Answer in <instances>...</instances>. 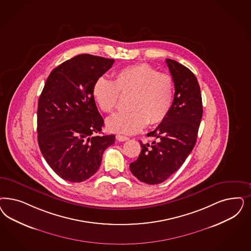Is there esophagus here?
I'll return each instance as SVG.
<instances>
[{"instance_id":"1","label":"esophagus","mask_w":251,"mask_h":251,"mask_svg":"<svg viewBox=\"0 0 251 251\" xmlns=\"http://www.w3.org/2000/svg\"><path fill=\"white\" fill-rule=\"evenodd\" d=\"M116 139L118 141H126V140L129 139V138H127L126 136H122V135H116Z\"/></svg>"}]
</instances>
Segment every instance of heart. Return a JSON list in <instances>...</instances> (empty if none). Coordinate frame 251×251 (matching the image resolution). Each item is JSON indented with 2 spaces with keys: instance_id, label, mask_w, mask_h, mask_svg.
I'll use <instances>...</instances> for the list:
<instances>
[{
  "instance_id": "heart-1",
  "label": "heart",
  "mask_w": 251,
  "mask_h": 251,
  "mask_svg": "<svg viewBox=\"0 0 251 251\" xmlns=\"http://www.w3.org/2000/svg\"><path fill=\"white\" fill-rule=\"evenodd\" d=\"M120 93L131 94L130 112L114 113L106 122L108 129L135 134L149 123L156 126L165 120L174 100L175 82L172 75L160 73L148 64L125 67L114 75V79L98 78L92 94L100 109L112 113L117 107Z\"/></svg>"
}]
</instances>
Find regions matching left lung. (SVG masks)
<instances>
[{"instance_id": "obj_1", "label": "left lung", "mask_w": 251, "mask_h": 251, "mask_svg": "<svg viewBox=\"0 0 251 251\" xmlns=\"http://www.w3.org/2000/svg\"><path fill=\"white\" fill-rule=\"evenodd\" d=\"M175 82V96L170 113L156 129L147 134L153 138L142 143L137 161L130 171L139 181L162 183L182 166L194 148L202 118V99L197 77L187 67L166 59Z\"/></svg>"}]
</instances>
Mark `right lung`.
I'll use <instances>...</instances> for the list:
<instances>
[{"label": "right lung", "instance_id": "obj_1", "mask_svg": "<svg viewBox=\"0 0 251 251\" xmlns=\"http://www.w3.org/2000/svg\"><path fill=\"white\" fill-rule=\"evenodd\" d=\"M113 63V59L76 55L54 68L42 89L38 142L50 167L66 181L79 183L91 177L104 151L114 143V135H99L104 121L92 94L96 80Z\"/></svg>", "mask_w": 251, "mask_h": 251}]
</instances>
